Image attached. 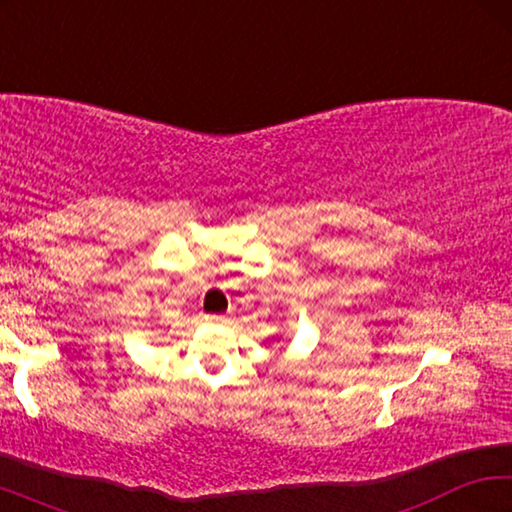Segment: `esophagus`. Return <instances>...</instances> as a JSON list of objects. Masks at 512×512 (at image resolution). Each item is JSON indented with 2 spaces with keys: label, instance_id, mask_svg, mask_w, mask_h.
Returning a JSON list of instances; mask_svg holds the SVG:
<instances>
[{
  "label": "esophagus",
  "instance_id": "34e87169",
  "mask_svg": "<svg viewBox=\"0 0 512 512\" xmlns=\"http://www.w3.org/2000/svg\"><path fill=\"white\" fill-rule=\"evenodd\" d=\"M205 320H207V323H212V325H225V323H228V318H225L223 314H207Z\"/></svg>",
  "mask_w": 512,
  "mask_h": 512
}]
</instances>
